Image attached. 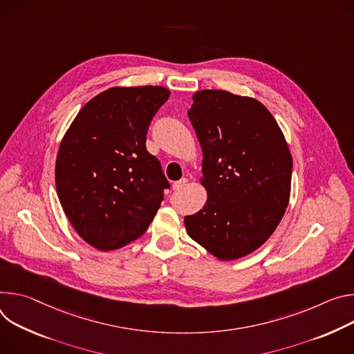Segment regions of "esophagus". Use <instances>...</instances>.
Listing matches in <instances>:
<instances>
[{"instance_id":"esophagus-1","label":"esophagus","mask_w":354,"mask_h":354,"mask_svg":"<svg viewBox=\"0 0 354 354\" xmlns=\"http://www.w3.org/2000/svg\"><path fill=\"white\" fill-rule=\"evenodd\" d=\"M187 183H188L187 178H181V180H178V181H174V183H173V189H176V191L183 189V188L187 185Z\"/></svg>"}]
</instances>
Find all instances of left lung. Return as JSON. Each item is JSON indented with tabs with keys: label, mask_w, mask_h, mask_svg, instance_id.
<instances>
[{
	"label": "left lung",
	"mask_w": 354,
	"mask_h": 354,
	"mask_svg": "<svg viewBox=\"0 0 354 354\" xmlns=\"http://www.w3.org/2000/svg\"><path fill=\"white\" fill-rule=\"evenodd\" d=\"M188 118L200 140L204 208L184 218L189 238L221 260L260 248L290 201L292 157L268 109L222 90L192 95Z\"/></svg>",
	"instance_id": "obj_1"
}]
</instances>
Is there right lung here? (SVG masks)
I'll return each instance as SVG.
<instances>
[{"label": "right lung", "mask_w": 354, "mask_h": 354, "mask_svg": "<svg viewBox=\"0 0 354 354\" xmlns=\"http://www.w3.org/2000/svg\"><path fill=\"white\" fill-rule=\"evenodd\" d=\"M169 97L157 86L109 88L82 108L60 143V204L77 233L100 250L140 238L170 188L146 149L150 122Z\"/></svg>", "instance_id": "obj_1"}]
</instances>
